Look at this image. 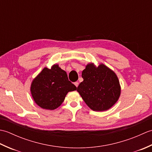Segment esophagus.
Masks as SVG:
<instances>
[{"mask_svg":"<svg viewBox=\"0 0 152 152\" xmlns=\"http://www.w3.org/2000/svg\"><path fill=\"white\" fill-rule=\"evenodd\" d=\"M74 85L76 86V87H78V85H79V83H78V82H74Z\"/></svg>","mask_w":152,"mask_h":152,"instance_id":"obj_1","label":"esophagus"}]
</instances>
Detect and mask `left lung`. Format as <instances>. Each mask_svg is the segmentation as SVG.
Wrapping results in <instances>:
<instances>
[{
  "mask_svg": "<svg viewBox=\"0 0 152 152\" xmlns=\"http://www.w3.org/2000/svg\"><path fill=\"white\" fill-rule=\"evenodd\" d=\"M83 81L77 91L89 107L94 111L110 108L120 96L121 88L116 74L104 64L96 67L88 64L82 71Z\"/></svg>",
  "mask_w": 152,
  "mask_h": 152,
  "instance_id": "8db88e82",
  "label": "left lung"
}]
</instances>
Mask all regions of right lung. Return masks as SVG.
I'll list each match as a JSON object with an SVG mask.
<instances>
[{"mask_svg":"<svg viewBox=\"0 0 152 152\" xmlns=\"http://www.w3.org/2000/svg\"><path fill=\"white\" fill-rule=\"evenodd\" d=\"M76 90L65 71L54 64L51 69L44 68L31 83V91L35 102L44 109H56L62 104L69 91Z\"/></svg>","mask_w":152,"mask_h":152,"instance_id":"right-lung-1","label":"right lung"}]
</instances>
